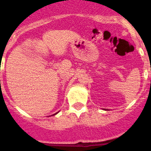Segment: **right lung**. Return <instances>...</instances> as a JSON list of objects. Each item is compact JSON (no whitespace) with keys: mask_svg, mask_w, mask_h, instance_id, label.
<instances>
[{"mask_svg":"<svg viewBox=\"0 0 151 151\" xmlns=\"http://www.w3.org/2000/svg\"><path fill=\"white\" fill-rule=\"evenodd\" d=\"M57 113H54V115H56V114H57Z\"/></svg>","mask_w":151,"mask_h":151,"instance_id":"1","label":"right lung"}]
</instances>
